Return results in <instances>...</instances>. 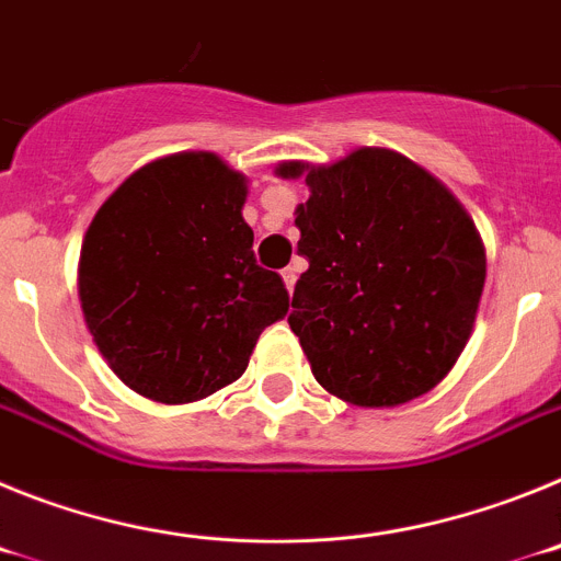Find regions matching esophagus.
<instances>
[{
    "mask_svg": "<svg viewBox=\"0 0 561 561\" xmlns=\"http://www.w3.org/2000/svg\"><path fill=\"white\" fill-rule=\"evenodd\" d=\"M280 277H284L286 289H289V295L295 291V284H297V270L295 266H286V270H280Z\"/></svg>",
    "mask_w": 561,
    "mask_h": 561,
    "instance_id": "1",
    "label": "esophagus"
}]
</instances>
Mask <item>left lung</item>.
<instances>
[{
	"label": "left lung",
	"mask_w": 561,
	"mask_h": 561,
	"mask_svg": "<svg viewBox=\"0 0 561 561\" xmlns=\"http://www.w3.org/2000/svg\"><path fill=\"white\" fill-rule=\"evenodd\" d=\"M306 176L297 252L309 261L289 325L329 393L396 408L433 390L472 336L485 284L474 221L447 187L390 148L331 165L280 162Z\"/></svg>",
	"instance_id": "8db88e82"
}]
</instances>
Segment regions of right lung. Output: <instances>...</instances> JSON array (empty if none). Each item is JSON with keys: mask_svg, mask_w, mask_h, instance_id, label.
<instances>
[{"mask_svg": "<svg viewBox=\"0 0 561 561\" xmlns=\"http://www.w3.org/2000/svg\"><path fill=\"white\" fill-rule=\"evenodd\" d=\"M244 199L247 180L216 153L180 151L134 171L83 236L87 329L146 399L187 404L221 390L289 311L280 275L257 266Z\"/></svg>", "mask_w": 561, "mask_h": 561, "instance_id": "right-lung-1", "label": "right lung"}]
</instances>
